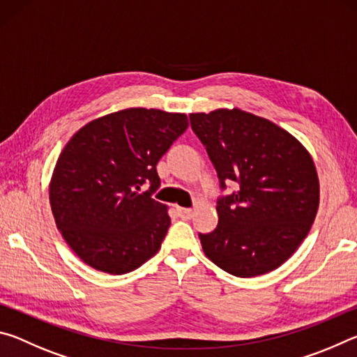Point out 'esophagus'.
<instances>
[{
	"instance_id": "1",
	"label": "esophagus",
	"mask_w": 357,
	"mask_h": 357,
	"mask_svg": "<svg viewBox=\"0 0 357 357\" xmlns=\"http://www.w3.org/2000/svg\"><path fill=\"white\" fill-rule=\"evenodd\" d=\"M178 214L183 217V219H192L193 209H190V208H178Z\"/></svg>"
}]
</instances>
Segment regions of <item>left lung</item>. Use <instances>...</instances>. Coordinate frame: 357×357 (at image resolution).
Returning <instances> with one entry per match:
<instances>
[{
	"label": "left lung",
	"instance_id": "left-lung-1",
	"mask_svg": "<svg viewBox=\"0 0 357 357\" xmlns=\"http://www.w3.org/2000/svg\"><path fill=\"white\" fill-rule=\"evenodd\" d=\"M189 116L222 187L238 184L217 203L219 225L200 234L204 255L236 277L271 273L298 250L315 222V162L288 130L238 107Z\"/></svg>",
	"mask_w": 357,
	"mask_h": 357
}]
</instances>
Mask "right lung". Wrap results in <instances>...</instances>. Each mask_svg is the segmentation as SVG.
Returning <instances> with one entry per match:
<instances>
[{"label": "right lung", "mask_w": 357, "mask_h": 357, "mask_svg": "<svg viewBox=\"0 0 357 357\" xmlns=\"http://www.w3.org/2000/svg\"><path fill=\"white\" fill-rule=\"evenodd\" d=\"M187 126L185 113L124 108L89 121L66 143L48 198L58 229L83 263L123 275L159 252L170 215L151 198L160 184L155 165Z\"/></svg>", "instance_id": "add662e5"}]
</instances>
